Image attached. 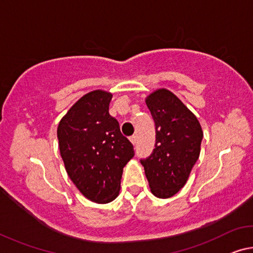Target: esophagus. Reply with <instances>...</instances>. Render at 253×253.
Returning a JSON list of instances; mask_svg holds the SVG:
<instances>
[{
  "mask_svg": "<svg viewBox=\"0 0 253 253\" xmlns=\"http://www.w3.org/2000/svg\"><path fill=\"white\" fill-rule=\"evenodd\" d=\"M129 139H130V142H131V143H133V144H134V145H135V144H136V136H135V135H133V136H130V137H129Z\"/></svg>",
  "mask_w": 253,
  "mask_h": 253,
  "instance_id": "obj_1",
  "label": "esophagus"
}]
</instances>
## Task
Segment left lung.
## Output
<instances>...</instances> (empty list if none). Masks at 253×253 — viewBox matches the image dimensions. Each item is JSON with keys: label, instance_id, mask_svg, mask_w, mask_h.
<instances>
[{"label": "left lung", "instance_id": "obj_1", "mask_svg": "<svg viewBox=\"0 0 253 253\" xmlns=\"http://www.w3.org/2000/svg\"><path fill=\"white\" fill-rule=\"evenodd\" d=\"M155 124V147L141 163L155 197L169 198L186 184L200 153L203 130L181 100L159 89L145 100Z\"/></svg>", "mask_w": 253, "mask_h": 253}]
</instances>
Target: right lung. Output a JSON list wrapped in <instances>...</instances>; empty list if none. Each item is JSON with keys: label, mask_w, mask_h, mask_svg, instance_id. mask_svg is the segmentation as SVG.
Returning a JSON list of instances; mask_svg holds the SVG:
<instances>
[{"label": "right lung", "mask_w": 253, "mask_h": 253, "mask_svg": "<svg viewBox=\"0 0 253 253\" xmlns=\"http://www.w3.org/2000/svg\"><path fill=\"white\" fill-rule=\"evenodd\" d=\"M112 94L89 92L76 101L57 128L61 156L69 177L87 199L110 203L120 190L123 169L134 147L109 114Z\"/></svg>", "instance_id": "add662e5"}]
</instances>
